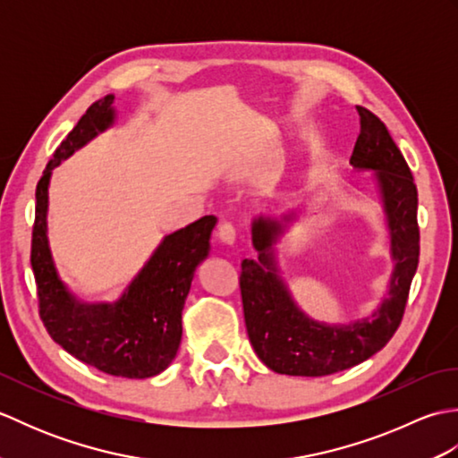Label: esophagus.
I'll list each match as a JSON object with an SVG mask.
<instances>
[{
	"label": "esophagus",
	"mask_w": 458,
	"mask_h": 458,
	"mask_svg": "<svg viewBox=\"0 0 458 458\" xmlns=\"http://www.w3.org/2000/svg\"><path fill=\"white\" fill-rule=\"evenodd\" d=\"M218 240L222 242V244H226V246H234L236 228L232 226L230 222H222L220 228H218Z\"/></svg>",
	"instance_id": "obj_1"
}]
</instances>
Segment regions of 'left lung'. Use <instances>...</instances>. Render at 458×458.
<instances>
[{
    "label": "left lung",
    "instance_id": "obj_1",
    "mask_svg": "<svg viewBox=\"0 0 458 458\" xmlns=\"http://www.w3.org/2000/svg\"><path fill=\"white\" fill-rule=\"evenodd\" d=\"M360 135L350 165L374 171L382 200L394 271L387 295L369 317L344 325H328L299 309L279 276L276 242L284 236L295 212L281 218L258 216L251 222V244L258 259L242 261V305L250 343L269 369L287 376H328L352 368L382 350L402 323L410 285L420 264L417 187L402 151L384 122L356 106Z\"/></svg>",
    "mask_w": 458,
    "mask_h": 458
}]
</instances>
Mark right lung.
<instances>
[{"mask_svg":"<svg viewBox=\"0 0 458 458\" xmlns=\"http://www.w3.org/2000/svg\"><path fill=\"white\" fill-rule=\"evenodd\" d=\"M114 94H108L86 110L43 171L35 192L31 266L38 315L55 343L104 374L143 379L161 374L177 356L184 299L194 271L208 256L216 218L202 216L165 236L114 303H84L68 291L48 248V182L61 161L114 123Z\"/></svg>","mask_w":458,"mask_h":458,"instance_id":"1","label":"right lung"}]
</instances>
